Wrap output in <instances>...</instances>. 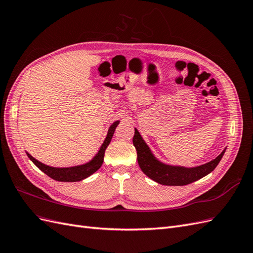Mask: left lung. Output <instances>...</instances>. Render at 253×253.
I'll use <instances>...</instances> for the list:
<instances>
[{
  "label": "left lung",
  "mask_w": 253,
  "mask_h": 253,
  "mask_svg": "<svg viewBox=\"0 0 253 253\" xmlns=\"http://www.w3.org/2000/svg\"><path fill=\"white\" fill-rule=\"evenodd\" d=\"M133 144L136 148L137 160L142 172L151 179L165 186H186L203 178L204 176L208 175L215 169L226 151L224 150L215 159L205 165L194 168H185L160 163L152 154L151 150L142 139L137 128H135Z\"/></svg>",
  "instance_id": "8db88e82"
}]
</instances>
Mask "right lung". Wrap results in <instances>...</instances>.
Listing matches in <instances>:
<instances>
[{
	"label": "right lung",
	"instance_id": "1",
	"mask_svg": "<svg viewBox=\"0 0 253 253\" xmlns=\"http://www.w3.org/2000/svg\"><path fill=\"white\" fill-rule=\"evenodd\" d=\"M118 124H119V121H116L110 126L108 135H106L105 140L103 141L102 145L100 147V150L98 151L96 156L87 164L71 167V168H53V167H49V166L44 165L40 162H38L37 159H35L32 155L28 154V153H26V154H27L28 158L32 160V162L38 168H39L42 172H44L47 176H49L50 178L58 180V181H68V182L80 181L84 178L88 177V176H90L91 174H94L99 169V168L102 166L105 149L108 148V145L110 144L115 129H116Z\"/></svg>",
	"mask_w": 253,
	"mask_h": 253
}]
</instances>
